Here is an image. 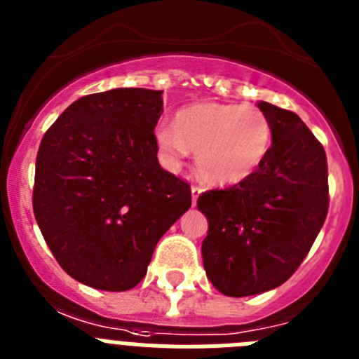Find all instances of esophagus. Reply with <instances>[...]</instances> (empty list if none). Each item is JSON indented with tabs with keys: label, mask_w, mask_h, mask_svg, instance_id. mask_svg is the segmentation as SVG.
<instances>
[{
	"label": "esophagus",
	"mask_w": 359,
	"mask_h": 359,
	"mask_svg": "<svg viewBox=\"0 0 359 359\" xmlns=\"http://www.w3.org/2000/svg\"><path fill=\"white\" fill-rule=\"evenodd\" d=\"M203 192V189L201 187H198V185H192V203H198V198H199V194H201Z\"/></svg>",
	"instance_id": "1"
}]
</instances>
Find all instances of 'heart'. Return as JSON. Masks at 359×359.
I'll return each mask as SVG.
<instances>
[{"label": "heart", "mask_w": 359, "mask_h": 359, "mask_svg": "<svg viewBox=\"0 0 359 359\" xmlns=\"http://www.w3.org/2000/svg\"><path fill=\"white\" fill-rule=\"evenodd\" d=\"M154 140L169 165L196 152L199 177L214 185H231L255 172L268 156L273 123L252 104L199 102L176 115V126L160 123Z\"/></svg>", "instance_id": "heart-1"}]
</instances>
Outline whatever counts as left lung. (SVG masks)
<instances>
[{"instance_id": "1", "label": "left lung", "mask_w": 359, "mask_h": 359, "mask_svg": "<svg viewBox=\"0 0 359 359\" xmlns=\"http://www.w3.org/2000/svg\"><path fill=\"white\" fill-rule=\"evenodd\" d=\"M259 107L273 123V144L243 182L198 198L207 215L203 264L226 297H250L280 286L302 264L329 210L327 156L293 111Z\"/></svg>"}]
</instances>
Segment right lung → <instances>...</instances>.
<instances>
[{
  "mask_svg": "<svg viewBox=\"0 0 359 359\" xmlns=\"http://www.w3.org/2000/svg\"><path fill=\"white\" fill-rule=\"evenodd\" d=\"M161 111V91L86 95L41 140L34 215L57 262L86 286L133 290L158 241L192 205L189 183L158 163Z\"/></svg>",
  "mask_w": 359,
  "mask_h": 359,
  "instance_id": "right-lung-1",
  "label": "right lung"
}]
</instances>
